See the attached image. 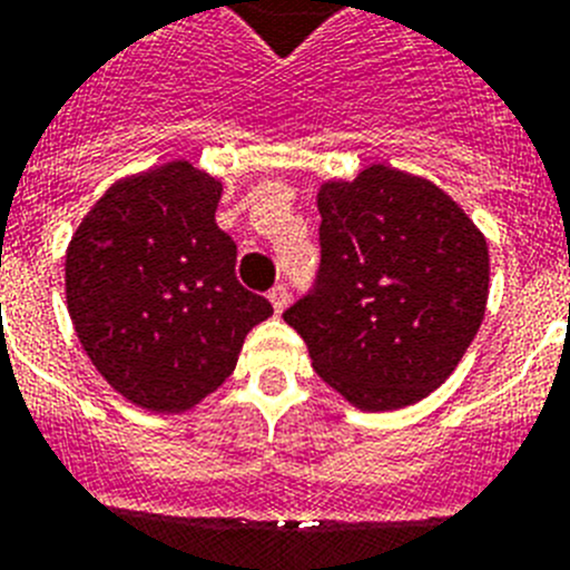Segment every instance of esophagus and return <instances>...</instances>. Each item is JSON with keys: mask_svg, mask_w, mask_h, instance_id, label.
<instances>
[{"mask_svg": "<svg viewBox=\"0 0 570 570\" xmlns=\"http://www.w3.org/2000/svg\"><path fill=\"white\" fill-rule=\"evenodd\" d=\"M269 304L275 313H284L286 304H289V292H286V286H272L269 289Z\"/></svg>", "mask_w": 570, "mask_h": 570, "instance_id": "34e87169", "label": "esophagus"}]
</instances>
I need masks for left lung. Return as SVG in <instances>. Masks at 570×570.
<instances>
[{"mask_svg":"<svg viewBox=\"0 0 570 570\" xmlns=\"http://www.w3.org/2000/svg\"><path fill=\"white\" fill-rule=\"evenodd\" d=\"M318 212V281L284 321L353 407L422 402L482 326L488 240L448 191L381 163L324 183Z\"/></svg>","mask_w":570,"mask_h":570,"instance_id":"8db88e82","label":"left lung"}]
</instances>
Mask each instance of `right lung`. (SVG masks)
<instances>
[{"mask_svg":"<svg viewBox=\"0 0 570 570\" xmlns=\"http://www.w3.org/2000/svg\"><path fill=\"white\" fill-rule=\"evenodd\" d=\"M224 186L186 160L117 180L73 232L66 298L77 338L122 399L183 413L232 375L272 304L235 278L215 224Z\"/></svg>","mask_w":570,"mask_h":570,"instance_id":"obj_1","label":"right lung"}]
</instances>
